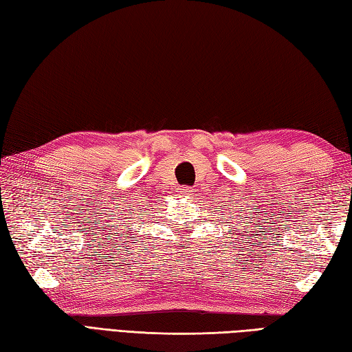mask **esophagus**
Listing matches in <instances>:
<instances>
[{
	"mask_svg": "<svg viewBox=\"0 0 352 352\" xmlns=\"http://www.w3.org/2000/svg\"><path fill=\"white\" fill-rule=\"evenodd\" d=\"M178 192H180V195H182V197H188V195H190L192 189H190V188H182V189L178 190Z\"/></svg>",
	"mask_w": 352,
	"mask_h": 352,
	"instance_id": "1",
	"label": "esophagus"
}]
</instances>
